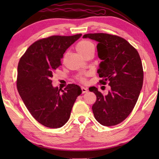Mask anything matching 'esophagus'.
Segmentation results:
<instances>
[{"label":"esophagus","instance_id":"34e87169","mask_svg":"<svg viewBox=\"0 0 159 159\" xmlns=\"http://www.w3.org/2000/svg\"><path fill=\"white\" fill-rule=\"evenodd\" d=\"M81 90H82V93H87L88 91V89L85 88H84V87H82Z\"/></svg>","mask_w":159,"mask_h":159}]
</instances>
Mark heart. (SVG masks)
<instances>
[{"label":"heart","instance_id":"b5f03b06","mask_svg":"<svg viewBox=\"0 0 159 159\" xmlns=\"http://www.w3.org/2000/svg\"><path fill=\"white\" fill-rule=\"evenodd\" d=\"M76 50H77L80 55L83 56L88 52L90 51H94V45L90 41L82 40L80 43H78L77 45H76ZM86 75H77L76 77V79L79 82L84 83V82H86Z\"/></svg>","mask_w":159,"mask_h":159}]
</instances>
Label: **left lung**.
Listing matches in <instances>:
<instances>
[{
    "instance_id": "1",
    "label": "left lung",
    "mask_w": 159,
    "mask_h": 159,
    "mask_svg": "<svg viewBox=\"0 0 159 159\" xmlns=\"http://www.w3.org/2000/svg\"><path fill=\"white\" fill-rule=\"evenodd\" d=\"M84 38L98 42V56L101 62L98 70L99 83L108 84L104 95L92 87L96 95L92 109L96 120L103 126H114L130 114L138 101L143 84V69L138 52L125 39L106 33L86 34Z\"/></svg>"
}]
</instances>
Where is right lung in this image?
Returning a JSON list of instances; mask_svg holds the SVG:
<instances>
[{"mask_svg": "<svg viewBox=\"0 0 159 159\" xmlns=\"http://www.w3.org/2000/svg\"><path fill=\"white\" fill-rule=\"evenodd\" d=\"M81 35H53L40 39L32 43L19 60L17 90L32 116L45 127L64 126L82 93L77 84H69L61 90L53 88L51 80L54 71L61 65L65 51Z\"/></svg>", "mask_w": 159, "mask_h": 159, "instance_id": "obj_1", "label": "right lung"}]
</instances>
